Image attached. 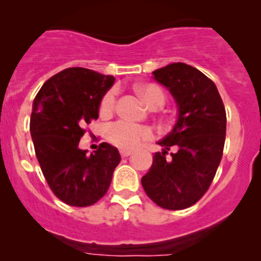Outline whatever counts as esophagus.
I'll list each match as a JSON object with an SVG mask.
<instances>
[{"label": "esophagus", "mask_w": 261, "mask_h": 261, "mask_svg": "<svg viewBox=\"0 0 261 261\" xmlns=\"http://www.w3.org/2000/svg\"><path fill=\"white\" fill-rule=\"evenodd\" d=\"M120 154H121V156H129L130 154H132V150H128V149H121V150H120Z\"/></svg>", "instance_id": "obj_1"}]
</instances>
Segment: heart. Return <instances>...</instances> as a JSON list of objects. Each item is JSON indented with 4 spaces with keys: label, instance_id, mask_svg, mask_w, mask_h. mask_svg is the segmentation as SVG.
I'll use <instances>...</instances> for the list:
<instances>
[{
    "label": "heart",
    "instance_id": "1",
    "mask_svg": "<svg viewBox=\"0 0 261 261\" xmlns=\"http://www.w3.org/2000/svg\"><path fill=\"white\" fill-rule=\"evenodd\" d=\"M142 99L150 107H161L166 103V94L162 87L154 84H146L138 87ZM116 107V90H110L100 100L99 111L102 115H110ZM151 128L130 123L126 120H119L110 124L106 129V137L108 141L120 149H135L142 141L153 138Z\"/></svg>",
    "mask_w": 261,
    "mask_h": 261
}]
</instances>
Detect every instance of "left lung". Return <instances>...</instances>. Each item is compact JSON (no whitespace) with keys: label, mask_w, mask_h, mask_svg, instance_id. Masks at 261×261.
Masks as SVG:
<instances>
[{"label":"left lung","mask_w":261,"mask_h":261,"mask_svg":"<svg viewBox=\"0 0 261 261\" xmlns=\"http://www.w3.org/2000/svg\"><path fill=\"white\" fill-rule=\"evenodd\" d=\"M179 107L172 132L159 145L153 165L141 184L149 199L168 211H181L199 201L209 190L220 166L226 138V111L211 78L183 62L153 71ZM172 146L177 151L165 156Z\"/></svg>","instance_id":"1"}]
</instances>
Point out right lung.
<instances>
[{
	"mask_svg": "<svg viewBox=\"0 0 261 261\" xmlns=\"http://www.w3.org/2000/svg\"><path fill=\"white\" fill-rule=\"evenodd\" d=\"M114 82L112 75L68 68L45 81L34 100L30 132L36 158L50 191L70 206L84 208L102 199L121 161L107 142L90 155L78 147Z\"/></svg>",
	"mask_w": 261,
	"mask_h": 261,
	"instance_id": "obj_1",
	"label": "right lung"
}]
</instances>
